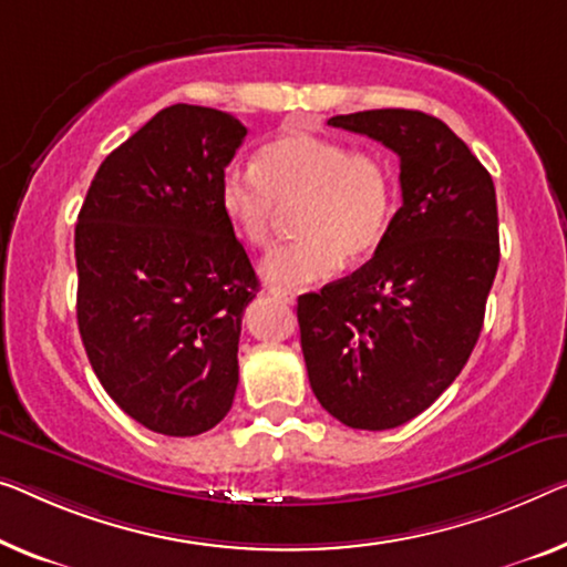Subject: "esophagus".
Wrapping results in <instances>:
<instances>
[{"mask_svg":"<svg viewBox=\"0 0 567 567\" xmlns=\"http://www.w3.org/2000/svg\"><path fill=\"white\" fill-rule=\"evenodd\" d=\"M269 295H272L275 300H280V302H285V306H292L295 302V292H290V290H282V287H269L267 290Z\"/></svg>","mask_w":567,"mask_h":567,"instance_id":"1","label":"esophagus"}]
</instances>
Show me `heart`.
Wrapping results in <instances>:
<instances>
[{
    "label": "heart",
    "mask_w": 567,
    "mask_h": 567,
    "mask_svg": "<svg viewBox=\"0 0 567 567\" xmlns=\"http://www.w3.org/2000/svg\"><path fill=\"white\" fill-rule=\"evenodd\" d=\"M254 167H226L218 203L234 231L265 247L280 206L302 200L295 218L300 239L280 244L261 259L275 287L298 290L328 280L343 257L367 255L382 241L394 214L390 165L371 150L308 132L282 134L257 152Z\"/></svg>",
    "instance_id": "obj_1"
}]
</instances>
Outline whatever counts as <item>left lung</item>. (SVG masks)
<instances>
[{"mask_svg":"<svg viewBox=\"0 0 567 567\" xmlns=\"http://www.w3.org/2000/svg\"><path fill=\"white\" fill-rule=\"evenodd\" d=\"M400 157L402 206L364 267L298 298L318 402L343 425L417 417L466 367L499 267L494 181L435 116L371 109L328 120Z\"/></svg>","mask_w":567,"mask_h":567,"instance_id":"1","label":"left lung"}]
</instances>
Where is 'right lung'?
Instances as JSON below:
<instances>
[{"label": "right lung", "mask_w": 567, "mask_h": 567, "mask_svg": "<svg viewBox=\"0 0 567 567\" xmlns=\"http://www.w3.org/2000/svg\"><path fill=\"white\" fill-rule=\"evenodd\" d=\"M244 137L218 109H163L101 163L75 224L81 341L106 394L152 433L200 435L231 410L259 280L218 183Z\"/></svg>", "instance_id": "add662e5"}]
</instances>
